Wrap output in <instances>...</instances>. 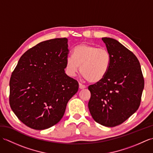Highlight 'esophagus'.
<instances>
[{
  "mask_svg": "<svg viewBox=\"0 0 153 153\" xmlns=\"http://www.w3.org/2000/svg\"><path fill=\"white\" fill-rule=\"evenodd\" d=\"M79 89H85V85H83V84H82V83H79Z\"/></svg>",
  "mask_w": 153,
  "mask_h": 153,
  "instance_id": "obj_1",
  "label": "esophagus"
}]
</instances>
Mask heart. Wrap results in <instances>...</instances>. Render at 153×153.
I'll use <instances>...</instances> for the list:
<instances>
[{"label": "heart", "mask_w": 153, "mask_h": 153, "mask_svg": "<svg viewBox=\"0 0 153 153\" xmlns=\"http://www.w3.org/2000/svg\"><path fill=\"white\" fill-rule=\"evenodd\" d=\"M110 63L111 56L108 50L84 43L74 48L73 56L66 58L65 68L71 77L76 76L80 68L84 78L91 83H97L106 76Z\"/></svg>", "instance_id": "b5f03b06"}]
</instances>
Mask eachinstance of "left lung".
I'll return each instance as SVG.
<instances>
[{"label": "left lung", "instance_id": "1", "mask_svg": "<svg viewBox=\"0 0 153 153\" xmlns=\"http://www.w3.org/2000/svg\"><path fill=\"white\" fill-rule=\"evenodd\" d=\"M111 63L102 80L89 86V110L94 120L104 126L121 124L140 105L144 79L135 55L116 39L103 37Z\"/></svg>", "mask_w": 153, "mask_h": 153}]
</instances>
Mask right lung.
<instances>
[{
	"instance_id": "right-lung-1",
	"label": "right lung",
	"mask_w": 153,
	"mask_h": 153,
	"mask_svg": "<svg viewBox=\"0 0 153 153\" xmlns=\"http://www.w3.org/2000/svg\"><path fill=\"white\" fill-rule=\"evenodd\" d=\"M68 39L41 42L22 55L10 80L9 101L18 119L42 130L62 118L67 103L79 84L67 76Z\"/></svg>"
}]
</instances>
